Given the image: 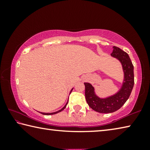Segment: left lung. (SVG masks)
<instances>
[{"label": "left lung", "instance_id": "left-lung-1", "mask_svg": "<svg viewBox=\"0 0 150 150\" xmlns=\"http://www.w3.org/2000/svg\"><path fill=\"white\" fill-rule=\"evenodd\" d=\"M111 55L117 58L122 65L124 80L120 90L110 97L100 98L95 95L94 87L90 83H84L87 104L93 110L100 113H111L120 109L128 99L134 85V66L128 54L120 48L113 46Z\"/></svg>", "mask_w": 150, "mask_h": 150}]
</instances>
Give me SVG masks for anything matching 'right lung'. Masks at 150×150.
<instances>
[{
	"label": "right lung",
	"instance_id": "1",
	"mask_svg": "<svg viewBox=\"0 0 150 150\" xmlns=\"http://www.w3.org/2000/svg\"><path fill=\"white\" fill-rule=\"evenodd\" d=\"M72 90H73V88L71 89V92H70V93H71V91H72ZM67 103H68V102L66 103V105L63 106V107L61 109V110H58V111H57V112H52V113H45V112H40L41 114H42V115H55V114H57V113H58V112H61V111H62L63 110H64L65 109V108L66 107V106H67Z\"/></svg>",
	"mask_w": 150,
	"mask_h": 150
}]
</instances>
